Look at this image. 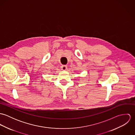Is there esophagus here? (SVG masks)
Here are the masks:
<instances>
[{"mask_svg":"<svg viewBox=\"0 0 135 135\" xmlns=\"http://www.w3.org/2000/svg\"><path fill=\"white\" fill-rule=\"evenodd\" d=\"M61 69L62 70H66L67 69V66L65 65H62L61 66Z\"/></svg>","mask_w":135,"mask_h":135,"instance_id":"obj_1","label":"esophagus"}]
</instances>
